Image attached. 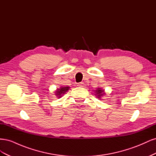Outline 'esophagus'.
<instances>
[{
    "mask_svg": "<svg viewBox=\"0 0 156 156\" xmlns=\"http://www.w3.org/2000/svg\"><path fill=\"white\" fill-rule=\"evenodd\" d=\"M79 87H84V84H83V83H79V85H78Z\"/></svg>",
    "mask_w": 156,
    "mask_h": 156,
    "instance_id": "34e87169",
    "label": "esophagus"
}]
</instances>
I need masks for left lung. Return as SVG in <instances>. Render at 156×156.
<instances>
[{
	"label": "left lung",
	"mask_w": 156,
	"mask_h": 156,
	"mask_svg": "<svg viewBox=\"0 0 156 156\" xmlns=\"http://www.w3.org/2000/svg\"><path fill=\"white\" fill-rule=\"evenodd\" d=\"M95 96L98 98L99 100H101V97L103 95H105V92L104 90H103L101 88H98L95 90Z\"/></svg>",
	"instance_id": "1"
}]
</instances>
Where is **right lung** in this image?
Wrapping results in <instances>:
<instances>
[{
	"label": "right lung",
	"mask_w": 156,
	"mask_h": 156,
	"mask_svg": "<svg viewBox=\"0 0 156 156\" xmlns=\"http://www.w3.org/2000/svg\"><path fill=\"white\" fill-rule=\"evenodd\" d=\"M69 89V87H61L60 88L56 89V90H55V95L57 96V98H60L64 94H66V92L68 91Z\"/></svg>",
	"instance_id": "1"
}]
</instances>
